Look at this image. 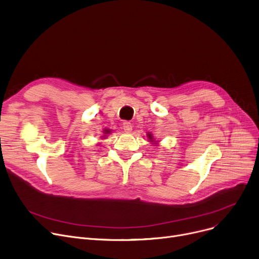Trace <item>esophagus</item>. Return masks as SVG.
<instances>
[{
  "label": "esophagus",
  "mask_w": 259,
  "mask_h": 259,
  "mask_svg": "<svg viewBox=\"0 0 259 259\" xmlns=\"http://www.w3.org/2000/svg\"><path fill=\"white\" fill-rule=\"evenodd\" d=\"M122 127H123V130H124V132H125V133H131V132H132V130H133V125H132V123L127 122V121H125V122H123Z\"/></svg>",
  "instance_id": "esophagus-1"
}]
</instances>
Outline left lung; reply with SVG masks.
I'll list each match as a JSON object with an SVG mask.
<instances>
[{
	"label": "left lung",
	"instance_id": "8db88e82",
	"mask_svg": "<svg viewBox=\"0 0 259 259\" xmlns=\"http://www.w3.org/2000/svg\"><path fill=\"white\" fill-rule=\"evenodd\" d=\"M147 137H148V139H149V141H150V142H155V141H154V137H153V135H151V134H148V135H147Z\"/></svg>",
	"mask_w": 259,
	"mask_h": 259
}]
</instances>
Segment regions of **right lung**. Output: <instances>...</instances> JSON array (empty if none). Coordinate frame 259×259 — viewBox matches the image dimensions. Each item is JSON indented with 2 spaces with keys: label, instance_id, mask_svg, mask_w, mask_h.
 <instances>
[{
  "label": "right lung",
  "instance_id": "add662e5",
  "mask_svg": "<svg viewBox=\"0 0 259 259\" xmlns=\"http://www.w3.org/2000/svg\"><path fill=\"white\" fill-rule=\"evenodd\" d=\"M111 132H112V131H111V130H109V128H108V130H104V131H103L104 135H103V136L101 137V139H105V137H106V135H109V134H110Z\"/></svg>",
  "mask_w": 259,
  "mask_h": 259
}]
</instances>
